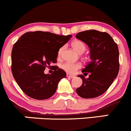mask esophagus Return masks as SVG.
<instances>
[{
  "instance_id": "esophagus-1",
  "label": "esophagus",
  "mask_w": 131,
  "mask_h": 131,
  "mask_svg": "<svg viewBox=\"0 0 131 131\" xmlns=\"http://www.w3.org/2000/svg\"><path fill=\"white\" fill-rule=\"evenodd\" d=\"M67 77H68V78H74V77H75V76H74V75H70V74H68V73H67Z\"/></svg>"
}]
</instances>
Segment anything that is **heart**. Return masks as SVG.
Returning a JSON list of instances; mask_svg holds the SVG:
<instances>
[{"mask_svg":"<svg viewBox=\"0 0 131 131\" xmlns=\"http://www.w3.org/2000/svg\"><path fill=\"white\" fill-rule=\"evenodd\" d=\"M71 46L73 49L77 52L78 54H82L86 49V45L82 42V41L80 40H75L71 42ZM64 47L62 46L59 49L58 52V57H61L62 54L64 51ZM82 67V64L79 63H63L61 65V68L63 70L70 74H74L77 72V70H79Z\"/></svg>","mask_w":131,"mask_h":131,"instance_id":"b5f03b06","label":"heart"}]
</instances>
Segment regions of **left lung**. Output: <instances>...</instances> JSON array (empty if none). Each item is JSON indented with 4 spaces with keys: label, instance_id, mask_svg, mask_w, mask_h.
<instances>
[{
    "label": "left lung",
    "instance_id": "obj_1",
    "mask_svg": "<svg viewBox=\"0 0 131 131\" xmlns=\"http://www.w3.org/2000/svg\"><path fill=\"white\" fill-rule=\"evenodd\" d=\"M76 38L89 46L92 60L82 71L84 75L90 74L89 78H85L83 75H78L83 83L77 89V93L82 98L97 97L108 90L118 75L119 52L117 45L108 33L94 29L78 32Z\"/></svg>",
    "mask_w": 131,
    "mask_h": 131
}]
</instances>
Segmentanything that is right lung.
I'll return each mask as SVG.
<instances>
[{
	"instance_id": "right-lung-1",
	"label": "right lung",
	"mask_w": 131,
	"mask_h": 131,
	"mask_svg": "<svg viewBox=\"0 0 131 131\" xmlns=\"http://www.w3.org/2000/svg\"><path fill=\"white\" fill-rule=\"evenodd\" d=\"M72 36L34 31L23 34L12 50V75L19 87L29 97L45 100L54 94L58 84L67 76L56 67L51 75L45 74L46 67L56 63L59 49Z\"/></svg>"
}]
</instances>
